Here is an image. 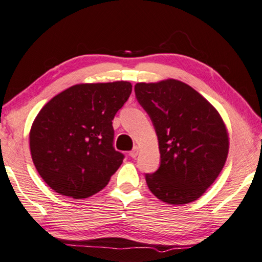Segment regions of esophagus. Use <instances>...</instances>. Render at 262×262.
<instances>
[{
  "instance_id": "34e87169",
  "label": "esophagus",
  "mask_w": 262,
  "mask_h": 262,
  "mask_svg": "<svg viewBox=\"0 0 262 262\" xmlns=\"http://www.w3.org/2000/svg\"><path fill=\"white\" fill-rule=\"evenodd\" d=\"M138 153H139V147H137V146H136V147L132 149L128 154H130L131 158H137V155H138Z\"/></svg>"
}]
</instances>
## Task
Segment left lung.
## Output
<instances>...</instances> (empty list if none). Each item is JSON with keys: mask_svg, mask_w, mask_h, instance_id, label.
<instances>
[{"mask_svg": "<svg viewBox=\"0 0 262 262\" xmlns=\"http://www.w3.org/2000/svg\"><path fill=\"white\" fill-rule=\"evenodd\" d=\"M139 101L152 119L161 164L146 173L150 192L163 203L185 205L200 198L222 171L229 135L221 115L185 82H137Z\"/></svg>", "mask_w": 262, "mask_h": 262, "instance_id": "8db88e82", "label": "left lung"}]
</instances>
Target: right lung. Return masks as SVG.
Returning a JSON list of instances; mask_svg holds the SVG:
<instances>
[{
    "mask_svg": "<svg viewBox=\"0 0 262 262\" xmlns=\"http://www.w3.org/2000/svg\"><path fill=\"white\" fill-rule=\"evenodd\" d=\"M131 92L124 80L77 84L36 115L30 130L32 160L55 192L84 199L108 184L124 159L113 147V119Z\"/></svg>",
    "mask_w": 262,
    "mask_h": 262,
    "instance_id": "right-lung-1",
    "label": "right lung"
}]
</instances>
